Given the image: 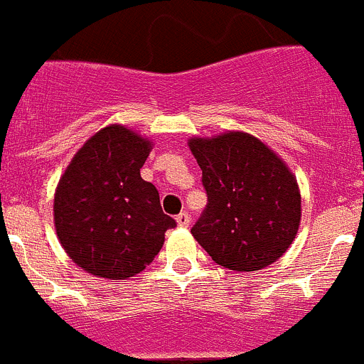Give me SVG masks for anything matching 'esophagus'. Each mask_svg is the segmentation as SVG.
<instances>
[{
	"mask_svg": "<svg viewBox=\"0 0 364 364\" xmlns=\"http://www.w3.org/2000/svg\"><path fill=\"white\" fill-rule=\"evenodd\" d=\"M176 221H178L179 227L186 228V227H188V225H190V215L186 214V212H181V214H179L178 218H176Z\"/></svg>",
	"mask_w": 364,
	"mask_h": 364,
	"instance_id": "esophagus-1",
	"label": "esophagus"
}]
</instances>
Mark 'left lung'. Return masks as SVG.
<instances>
[{"label": "left lung", "mask_w": 364, "mask_h": 364, "mask_svg": "<svg viewBox=\"0 0 364 364\" xmlns=\"http://www.w3.org/2000/svg\"><path fill=\"white\" fill-rule=\"evenodd\" d=\"M208 205L194 239L221 267L254 272L277 261L296 239L301 192L296 176L267 143L241 130L190 137Z\"/></svg>", "instance_id": "obj_1"}]
</instances>
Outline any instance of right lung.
<instances>
[{
	"instance_id": "add662e5",
	"label": "right lung",
	"mask_w": 364,
	"mask_h": 364,
	"mask_svg": "<svg viewBox=\"0 0 364 364\" xmlns=\"http://www.w3.org/2000/svg\"><path fill=\"white\" fill-rule=\"evenodd\" d=\"M149 137L114 123L88 137L65 168L54 194V227L74 263L92 276L129 279L161 250L176 227L139 168Z\"/></svg>"
}]
</instances>
